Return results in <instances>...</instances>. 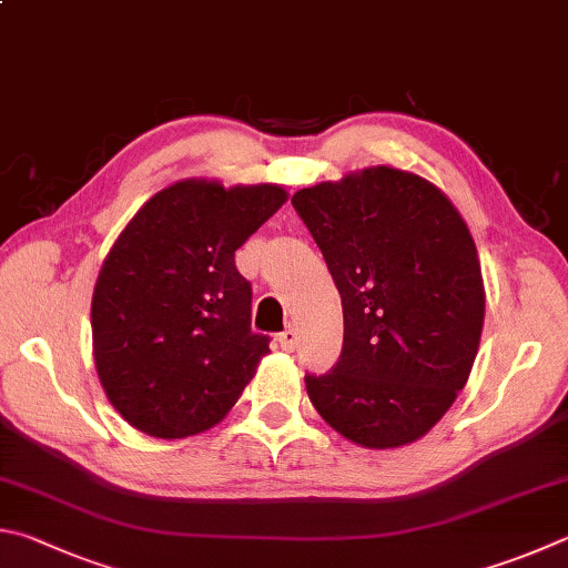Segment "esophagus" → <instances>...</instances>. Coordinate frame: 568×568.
<instances>
[{
  "mask_svg": "<svg viewBox=\"0 0 568 568\" xmlns=\"http://www.w3.org/2000/svg\"><path fill=\"white\" fill-rule=\"evenodd\" d=\"M275 343H277V347L285 349V353H293L295 345H297V333H295L293 327H287V329H283L281 335L275 337Z\"/></svg>",
  "mask_w": 568,
  "mask_h": 568,
  "instance_id": "34e87169",
  "label": "esophagus"
}]
</instances>
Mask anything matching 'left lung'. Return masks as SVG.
Segmentation results:
<instances>
[{
	"label": "left lung",
	"instance_id": "left-lung-1",
	"mask_svg": "<svg viewBox=\"0 0 568 568\" xmlns=\"http://www.w3.org/2000/svg\"><path fill=\"white\" fill-rule=\"evenodd\" d=\"M343 301L327 375H307L317 415L365 449L412 445L467 385L484 327L481 265L435 183L369 166L293 195Z\"/></svg>",
	"mask_w": 568,
	"mask_h": 568
}]
</instances>
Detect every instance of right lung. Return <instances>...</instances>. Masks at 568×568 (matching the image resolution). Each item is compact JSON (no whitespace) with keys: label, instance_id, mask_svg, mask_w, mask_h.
Wrapping results in <instances>:
<instances>
[{"label":"right lung","instance_id":"add662e5","mask_svg":"<svg viewBox=\"0 0 568 568\" xmlns=\"http://www.w3.org/2000/svg\"><path fill=\"white\" fill-rule=\"evenodd\" d=\"M287 201L275 183L185 179L141 205L113 241L91 297L94 365L139 432L183 439L219 425L271 353L251 333L235 251Z\"/></svg>","mask_w":568,"mask_h":568}]
</instances>
